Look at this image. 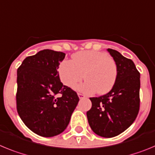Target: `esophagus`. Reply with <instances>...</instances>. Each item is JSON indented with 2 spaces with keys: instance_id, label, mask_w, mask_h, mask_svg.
<instances>
[{
  "instance_id": "1",
  "label": "esophagus",
  "mask_w": 155,
  "mask_h": 155,
  "mask_svg": "<svg viewBox=\"0 0 155 155\" xmlns=\"http://www.w3.org/2000/svg\"><path fill=\"white\" fill-rule=\"evenodd\" d=\"M78 96H79V99H83L85 97V95L83 94V93H78Z\"/></svg>"
}]
</instances>
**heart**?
I'll use <instances>...</instances> for the list:
<instances>
[{
    "label": "heart",
    "mask_w": 155,
    "mask_h": 155,
    "mask_svg": "<svg viewBox=\"0 0 155 155\" xmlns=\"http://www.w3.org/2000/svg\"><path fill=\"white\" fill-rule=\"evenodd\" d=\"M58 76L62 83L72 87L85 78L86 82L77 86L78 90L91 94L97 91L105 94L115 85L118 69L114 58L105 52L80 51L72 55V61L64 60L58 65Z\"/></svg>",
    "instance_id": "1"
}]
</instances>
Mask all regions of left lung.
Instances as JSON below:
<instances>
[{"mask_svg": "<svg viewBox=\"0 0 155 155\" xmlns=\"http://www.w3.org/2000/svg\"><path fill=\"white\" fill-rule=\"evenodd\" d=\"M107 50L117 65V79L107 94L90 98L92 107L86 116L95 134L104 137H113L126 130L138 114L140 72L131 59L116 50Z\"/></svg>", "mask_w": 155, "mask_h": 155, "instance_id": "left-lung-1", "label": "left lung"}]
</instances>
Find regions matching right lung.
Listing matches in <instances>:
<instances>
[{
	"label": "right lung",
	"instance_id": "right-lung-1",
	"mask_svg": "<svg viewBox=\"0 0 155 155\" xmlns=\"http://www.w3.org/2000/svg\"><path fill=\"white\" fill-rule=\"evenodd\" d=\"M62 51L44 49L25 58L17 71V111L24 124L45 137L65 130L79 98L64 86L58 69Z\"/></svg>",
	"mask_w": 155,
	"mask_h": 155
}]
</instances>
